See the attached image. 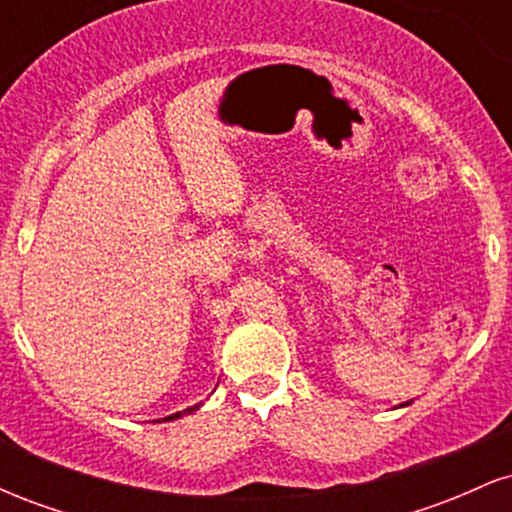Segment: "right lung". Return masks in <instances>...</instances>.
Masks as SVG:
<instances>
[{
  "mask_svg": "<svg viewBox=\"0 0 512 512\" xmlns=\"http://www.w3.org/2000/svg\"><path fill=\"white\" fill-rule=\"evenodd\" d=\"M195 409H199V404H195V407H190V409H185V411H178V414L168 416V419H163V421H170V419H180L182 414H192V411H195Z\"/></svg>",
  "mask_w": 512,
  "mask_h": 512,
  "instance_id": "obj_1",
  "label": "right lung"
}]
</instances>
